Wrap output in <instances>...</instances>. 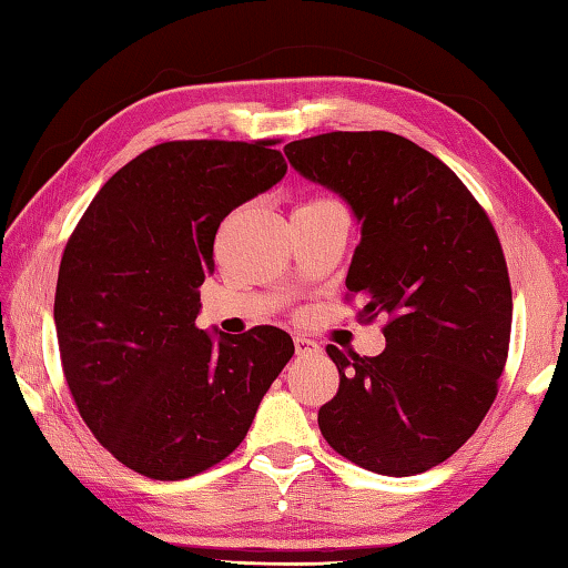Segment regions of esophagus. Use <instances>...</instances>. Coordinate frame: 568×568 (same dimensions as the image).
<instances>
[{"instance_id": "obj_1", "label": "esophagus", "mask_w": 568, "mask_h": 568, "mask_svg": "<svg viewBox=\"0 0 568 568\" xmlns=\"http://www.w3.org/2000/svg\"><path fill=\"white\" fill-rule=\"evenodd\" d=\"M318 351H321L318 343L305 338V335H295V353L297 355H311V353H318Z\"/></svg>"}]
</instances>
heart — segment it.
Instances as JSON below:
<instances>
[{
	"label": "heart",
	"instance_id": "1",
	"mask_svg": "<svg viewBox=\"0 0 568 568\" xmlns=\"http://www.w3.org/2000/svg\"><path fill=\"white\" fill-rule=\"evenodd\" d=\"M318 203H331V200H323V197H315V200H307L303 205H318Z\"/></svg>",
	"mask_w": 568,
	"mask_h": 568
}]
</instances>
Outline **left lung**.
<instances>
[{
    "label": "left lung",
    "mask_w": 568,
    "mask_h": 568,
    "mask_svg": "<svg viewBox=\"0 0 568 568\" xmlns=\"http://www.w3.org/2000/svg\"><path fill=\"white\" fill-rule=\"evenodd\" d=\"M305 180L351 205L361 243L345 277L386 315L376 358L328 345L341 386L323 438L383 476L444 464L498 393L511 338V283L491 220L436 155L393 132H328L285 145Z\"/></svg>",
    "instance_id": "8db88e82"
}]
</instances>
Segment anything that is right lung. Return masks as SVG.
Listing matches in <instances>:
<instances>
[{
	"label": "right lung",
	"instance_id": "obj_1",
	"mask_svg": "<svg viewBox=\"0 0 568 568\" xmlns=\"http://www.w3.org/2000/svg\"><path fill=\"white\" fill-rule=\"evenodd\" d=\"M273 145L150 148L104 182L64 247L54 325L67 386L94 438L148 478H190L233 454L295 353L273 325H195L220 223L285 178Z\"/></svg>",
	"mask_w": 568,
	"mask_h": 568
}]
</instances>
